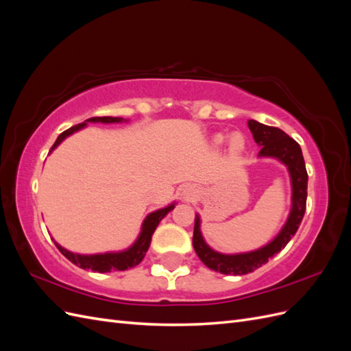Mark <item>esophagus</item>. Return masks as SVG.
<instances>
[{"mask_svg": "<svg viewBox=\"0 0 351 351\" xmlns=\"http://www.w3.org/2000/svg\"><path fill=\"white\" fill-rule=\"evenodd\" d=\"M190 196H192V193H186V199H187V200L190 199Z\"/></svg>", "mask_w": 351, "mask_h": 351, "instance_id": "1", "label": "esophagus"}]
</instances>
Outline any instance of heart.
<instances>
[{
	"instance_id": "obj_1",
	"label": "heart",
	"mask_w": 351,
	"mask_h": 351,
	"mask_svg": "<svg viewBox=\"0 0 351 351\" xmlns=\"http://www.w3.org/2000/svg\"><path fill=\"white\" fill-rule=\"evenodd\" d=\"M215 142L217 143L224 142V136H222V134L215 136ZM230 147H231L232 152H241L243 147H244V137L240 133H232L230 136Z\"/></svg>"
}]
</instances>
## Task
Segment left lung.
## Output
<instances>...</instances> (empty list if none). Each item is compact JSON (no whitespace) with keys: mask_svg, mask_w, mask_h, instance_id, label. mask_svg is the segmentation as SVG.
Listing matches in <instances>:
<instances>
[{"mask_svg":"<svg viewBox=\"0 0 351 351\" xmlns=\"http://www.w3.org/2000/svg\"><path fill=\"white\" fill-rule=\"evenodd\" d=\"M247 124L253 133L254 142L261 146L259 156L278 158L289 168L293 184V208L284 228L269 244L259 250L240 254H222L212 250L202 237L199 228L200 221L199 217H196L193 230V247L196 254L209 269L226 275H244L267 263L269 258L284 249L295 234L306 210L307 171L300 145L278 127L265 125L254 120H249Z\"/></svg>","mask_w":351,"mask_h":351,"instance_id":"8db88e82","label":"left lung"}]
</instances>
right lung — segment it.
<instances>
[{
    "label": "right lung",
    "mask_w": 351,
    "mask_h": 351,
    "mask_svg": "<svg viewBox=\"0 0 351 351\" xmlns=\"http://www.w3.org/2000/svg\"><path fill=\"white\" fill-rule=\"evenodd\" d=\"M123 119L120 117H92V119L86 120V121H92V123H120ZM86 125V123H80L70 127L66 132H62L58 137L56 143L52 145L51 151L57 147L61 141H64L67 136H70L71 133L80 130L82 127ZM174 209V205H169L164 209H159L152 212L151 215H147L145 222H143V227H142V232L139 239L136 240V243L130 249H127L125 252H120V253H104V254H92V256H83V254H76V253H71L66 249H62L61 246L56 243L57 249L64 254V256L73 262L76 267L82 268V269H92L93 272H110V271H125L129 268L136 267V265H139L142 262V259L145 258V254L149 249V244H151V239L154 231L156 230L159 221H161L169 210Z\"/></svg>",
    "instance_id": "add662e5"
}]
</instances>
